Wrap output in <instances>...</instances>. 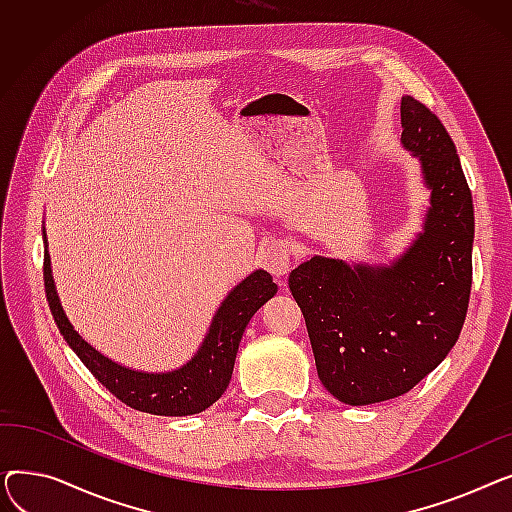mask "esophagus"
Here are the masks:
<instances>
[{
  "label": "esophagus",
  "instance_id": "obj_1",
  "mask_svg": "<svg viewBox=\"0 0 512 512\" xmlns=\"http://www.w3.org/2000/svg\"><path fill=\"white\" fill-rule=\"evenodd\" d=\"M261 261L265 265V270L270 272L276 278H282L290 270V247L284 240H274L270 245H265L261 253Z\"/></svg>",
  "mask_w": 512,
  "mask_h": 512
}]
</instances>
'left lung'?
Returning <instances> with one entry per match:
<instances>
[{"mask_svg":"<svg viewBox=\"0 0 512 512\" xmlns=\"http://www.w3.org/2000/svg\"><path fill=\"white\" fill-rule=\"evenodd\" d=\"M400 124L432 193L423 232L390 265L315 255L288 278L321 384L353 407L415 388L459 340L469 307L475 218L461 159L421 101L402 97Z\"/></svg>","mask_w":512,"mask_h":512,"instance_id":"obj_1","label":"left lung"}]
</instances>
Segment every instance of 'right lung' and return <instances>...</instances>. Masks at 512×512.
Instances as JSON below:
<instances>
[{
    "mask_svg": "<svg viewBox=\"0 0 512 512\" xmlns=\"http://www.w3.org/2000/svg\"><path fill=\"white\" fill-rule=\"evenodd\" d=\"M43 240L45 294L60 334L78 355V359L95 375L99 384H103L130 409L151 415L184 417L209 409L230 384L238 344L242 334H245L249 319L265 301H270L278 292V286L270 274L265 270L253 272L249 278L230 290L218 313L213 315L209 332L191 361L174 371L147 373L118 365L116 361L103 357L72 328L60 305L56 284H53L45 228Z\"/></svg>",
    "mask_w": 512,
    "mask_h": 512,
    "instance_id": "1",
    "label": "right lung"
}]
</instances>
